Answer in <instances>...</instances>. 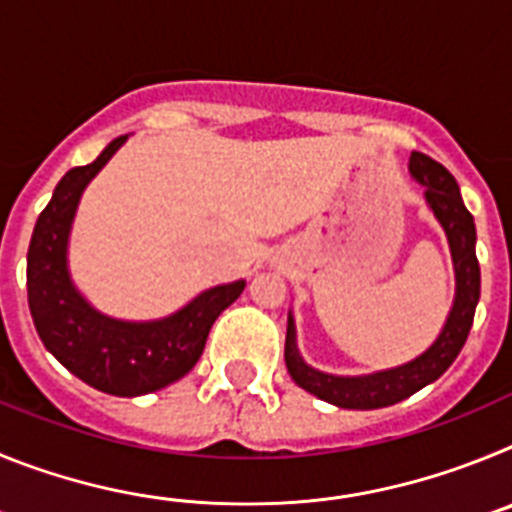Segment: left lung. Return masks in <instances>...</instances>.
Returning a JSON list of instances; mask_svg holds the SVG:
<instances>
[{
  "mask_svg": "<svg viewBox=\"0 0 512 512\" xmlns=\"http://www.w3.org/2000/svg\"><path fill=\"white\" fill-rule=\"evenodd\" d=\"M410 171L420 184H425V200L433 207L441 220L443 230L449 235L451 253L456 266V300L451 315L443 325V333L423 356L405 366H397L390 372H379L372 377H330V374L315 372L297 354L295 323L289 318L287 343H284V361H287L289 377L300 384L302 390L320 400L348 410H374L387 408L405 397L423 390L425 384L436 382L459 356L472 328L474 310L479 302V261L474 253L477 230L469 210L461 202L459 184L449 174L446 166L433 161L425 153H410Z\"/></svg>",
  "mask_w": 512,
  "mask_h": 512,
  "instance_id": "8db88e82",
  "label": "left lung"
}]
</instances>
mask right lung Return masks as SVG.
Returning <instances> with one entry per match:
<instances>
[{
  "label": "right lung",
  "mask_w": 512,
  "mask_h": 512,
  "mask_svg": "<svg viewBox=\"0 0 512 512\" xmlns=\"http://www.w3.org/2000/svg\"><path fill=\"white\" fill-rule=\"evenodd\" d=\"M125 138L112 140L92 164L66 171L40 212L27 248V305L43 346L71 374L107 395L138 397L182 379L197 364L212 323L241 297L246 282L207 289L184 310L156 323L104 318L81 300L66 271L71 220L84 187Z\"/></svg>",
  "instance_id": "right-lung-1"
}]
</instances>
